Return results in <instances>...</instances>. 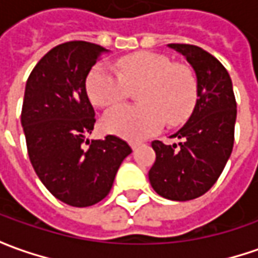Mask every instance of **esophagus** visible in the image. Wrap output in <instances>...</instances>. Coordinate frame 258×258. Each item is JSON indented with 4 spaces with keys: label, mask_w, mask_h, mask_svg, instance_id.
I'll return each mask as SVG.
<instances>
[{
    "label": "esophagus",
    "mask_w": 258,
    "mask_h": 258,
    "mask_svg": "<svg viewBox=\"0 0 258 258\" xmlns=\"http://www.w3.org/2000/svg\"><path fill=\"white\" fill-rule=\"evenodd\" d=\"M141 145H142V142H136V141H135V142H132V144H131V146H132V149L135 151V149H138Z\"/></svg>",
    "instance_id": "esophagus-1"
}]
</instances>
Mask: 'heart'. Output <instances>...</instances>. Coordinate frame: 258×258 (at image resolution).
Instances as JSON below:
<instances>
[{
	"instance_id": "b5f03b06",
	"label": "heart",
	"mask_w": 258,
	"mask_h": 258,
	"mask_svg": "<svg viewBox=\"0 0 258 258\" xmlns=\"http://www.w3.org/2000/svg\"><path fill=\"white\" fill-rule=\"evenodd\" d=\"M119 72L97 64L87 76L86 89L96 106L110 107L123 102L139 87V104H123L104 116V129L127 139H144L155 134L165 120L182 123L192 113L198 83L189 66L172 63L169 57L141 51L122 57Z\"/></svg>"
}]
</instances>
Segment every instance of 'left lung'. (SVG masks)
Segmentation results:
<instances>
[{
	"label": "left lung",
	"mask_w": 258,
	"mask_h": 258,
	"mask_svg": "<svg viewBox=\"0 0 258 258\" xmlns=\"http://www.w3.org/2000/svg\"><path fill=\"white\" fill-rule=\"evenodd\" d=\"M168 45L194 67L198 99L188 122L171 135L178 144L152 142L156 159L149 181L161 197L189 201L217 182L233 152L237 102L231 77L213 54L192 44Z\"/></svg>",
	"instance_id": "8db88e82"
}]
</instances>
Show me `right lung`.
<instances>
[{
	"label": "right lung",
	"instance_id": "1",
	"mask_svg": "<svg viewBox=\"0 0 258 258\" xmlns=\"http://www.w3.org/2000/svg\"><path fill=\"white\" fill-rule=\"evenodd\" d=\"M106 51L87 41L63 43L35 64L25 85L21 124L30 162L57 200L79 208L110 192L119 166L132 152L114 135L86 139L96 123L86 79Z\"/></svg>",
	"mask_w": 258,
	"mask_h": 258
}]
</instances>
